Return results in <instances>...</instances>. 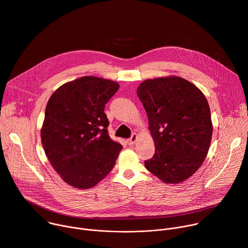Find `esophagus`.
Returning a JSON list of instances; mask_svg holds the SVG:
<instances>
[{
	"instance_id": "esophagus-1",
	"label": "esophagus",
	"mask_w": 248,
	"mask_h": 248,
	"mask_svg": "<svg viewBox=\"0 0 248 248\" xmlns=\"http://www.w3.org/2000/svg\"><path fill=\"white\" fill-rule=\"evenodd\" d=\"M137 138H138V135H137L136 133H133V134L131 135V137L127 140V144H128V145H133V144L136 142Z\"/></svg>"
}]
</instances>
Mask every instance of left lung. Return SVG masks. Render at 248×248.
<instances>
[{
    "label": "left lung",
    "instance_id": "1",
    "mask_svg": "<svg viewBox=\"0 0 248 248\" xmlns=\"http://www.w3.org/2000/svg\"><path fill=\"white\" fill-rule=\"evenodd\" d=\"M136 92L155 143L145 168L166 184L186 181L200 168L211 144L213 125L206 97L178 77L146 79Z\"/></svg>",
    "mask_w": 248,
    "mask_h": 248
}]
</instances>
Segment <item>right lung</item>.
Listing matches in <instances>:
<instances>
[{"label":"right lung","mask_w":248,"mask_h":248,"mask_svg":"<svg viewBox=\"0 0 248 248\" xmlns=\"http://www.w3.org/2000/svg\"><path fill=\"white\" fill-rule=\"evenodd\" d=\"M119 88L109 79L83 77L62 84L50 97L42 145L67 185L91 188L113 170L123 146L109 136L104 110Z\"/></svg>","instance_id":"add662e5"}]
</instances>
